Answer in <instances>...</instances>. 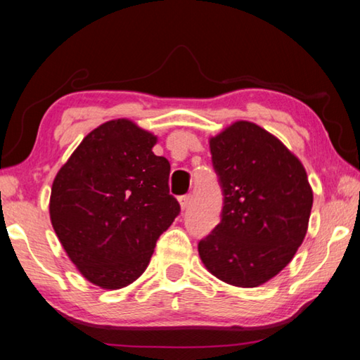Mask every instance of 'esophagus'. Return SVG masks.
<instances>
[{
    "label": "esophagus",
    "instance_id": "1",
    "mask_svg": "<svg viewBox=\"0 0 360 360\" xmlns=\"http://www.w3.org/2000/svg\"><path fill=\"white\" fill-rule=\"evenodd\" d=\"M179 205L181 210H187V206L191 205V195H182V197H179Z\"/></svg>",
    "mask_w": 360,
    "mask_h": 360
}]
</instances>
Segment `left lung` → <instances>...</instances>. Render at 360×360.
Wrapping results in <instances>:
<instances>
[{"label": "left lung", "mask_w": 360, "mask_h": 360, "mask_svg": "<svg viewBox=\"0 0 360 360\" xmlns=\"http://www.w3.org/2000/svg\"><path fill=\"white\" fill-rule=\"evenodd\" d=\"M222 187V219L198 243L211 275L257 288L294 259L308 230L313 188L298 157L254 122L236 120L210 138Z\"/></svg>", "instance_id": "left-lung-1"}]
</instances>
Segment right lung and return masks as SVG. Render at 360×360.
I'll use <instances>...</instances> for the list:
<instances>
[{"label": "right lung", "instance_id": "obj_1", "mask_svg": "<svg viewBox=\"0 0 360 360\" xmlns=\"http://www.w3.org/2000/svg\"><path fill=\"white\" fill-rule=\"evenodd\" d=\"M155 144L154 133L133 120H108L53 179L52 227L79 273L101 289L136 281L181 211L169 195V162L152 152Z\"/></svg>", "mask_w": 360, "mask_h": 360}]
</instances>
